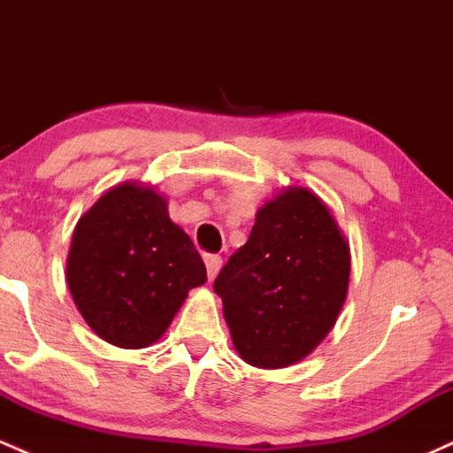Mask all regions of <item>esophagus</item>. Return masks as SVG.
Instances as JSON below:
<instances>
[{
  "label": "esophagus",
  "mask_w": 453,
  "mask_h": 453,
  "mask_svg": "<svg viewBox=\"0 0 453 453\" xmlns=\"http://www.w3.org/2000/svg\"><path fill=\"white\" fill-rule=\"evenodd\" d=\"M204 264H206V273H209V279L212 280L221 268V257L217 256V253H204Z\"/></svg>",
  "instance_id": "1"
}]
</instances>
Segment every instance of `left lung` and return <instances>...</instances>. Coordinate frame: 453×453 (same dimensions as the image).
<instances>
[{
	"instance_id": "left-lung-1",
	"label": "left lung",
	"mask_w": 453,
	"mask_h": 453,
	"mask_svg": "<svg viewBox=\"0 0 453 453\" xmlns=\"http://www.w3.org/2000/svg\"><path fill=\"white\" fill-rule=\"evenodd\" d=\"M349 268L334 217L309 189L292 187L262 206L212 283L242 360L280 368L309 356L342 309Z\"/></svg>"
}]
</instances>
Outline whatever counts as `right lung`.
Segmentation results:
<instances>
[{"instance_id": "right-lung-1", "label": "right lung", "mask_w": 453, "mask_h": 453, "mask_svg": "<svg viewBox=\"0 0 453 453\" xmlns=\"http://www.w3.org/2000/svg\"><path fill=\"white\" fill-rule=\"evenodd\" d=\"M65 279L97 336L140 349L164 334L187 292L206 283V266L164 197L126 183L81 217Z\"/></svg>"}]
</instances>
